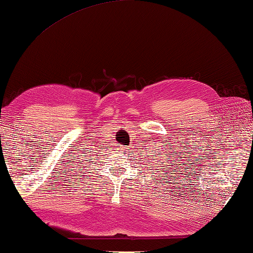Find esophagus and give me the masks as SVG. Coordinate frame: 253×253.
<instances>
[{"mask_svg":"<svg viewBox=\"0 0 253 253\" xmlns=\"http://www.w3.org/2000/svg\"><path fill=\"white\" fill-rule=\"evenodd\" d=\"M122 149H123V148H122Z\"/></svg>","mask_w":253,"mask_h":253,"instance_id":"34e87169","label":"esophagus"}]
</instances>
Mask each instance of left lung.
<instances>
[{"label":"left lung","instance_id":"8db88e82","mask_svg":"<svg viewBox=\"0 0 253 253\" xmlns=\"http://www.w3.org/2000/svg\"><path fill=\"white\" fill-rule=\"evenodd\" d=\"M167 161H168V160H167ZM169 170H170V169H169Z\"/></svg>","mask_w":253,"mask_h":253}]
</instances>
